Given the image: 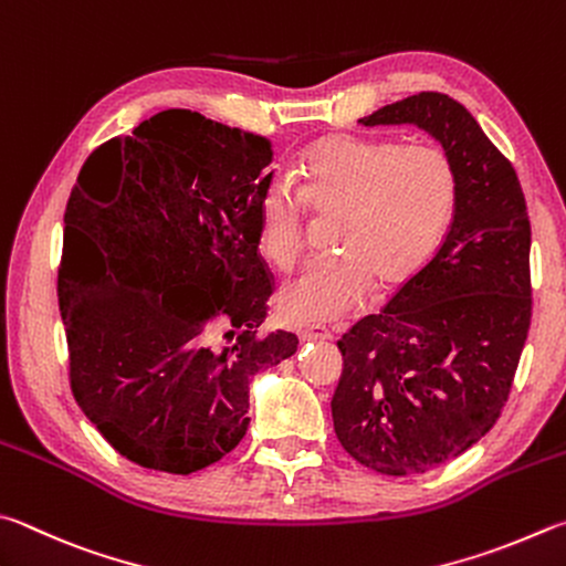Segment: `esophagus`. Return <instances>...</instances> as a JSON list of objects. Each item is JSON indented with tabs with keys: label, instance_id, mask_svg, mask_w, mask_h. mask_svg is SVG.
Returning a JSON list of instances; mask_svg holds the SVG:
<instances>
[{
	"label": "esophagus",
	"instance_id": "esophagus-1",
	"mask_svg": "<svg viewBox=\"0 0 566 566\" xmlns=\"http://www.w3.org/2000/svg\"><path fill=\"white\" fill-rule=\"evenodd\" d=\"M302 344H310V342H326V338H332V332H326L324 326H310L304 328V332L300 334Z\"/></svg>",
	"mask_w": 566,
	"mask_h": 566
}]
</instances>
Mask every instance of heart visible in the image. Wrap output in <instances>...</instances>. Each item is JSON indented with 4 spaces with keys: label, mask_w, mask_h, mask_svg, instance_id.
<instances>
[{
    "label": "heart",
    "mask_w": 566,
    "mask_h": 566,
    "mask_svg": "<svg viewBox=\"0 0 566 566\" xmlns=\"http://www.w3.org/2000/svg\"><path fill=\"white\" fill-rule=\"evenodd\" d=\"M306 208L334 218L332 250L284 286L280 316L306 326L358 312L374 284L394 292L423 270L458 208V170L436 146H398L348 133L324 136L296 166ZM260 242L280 270L304 250L302 202L282 180L262 192Z\"/></svg>",
    "instance_id": "1"
}]
</instances>
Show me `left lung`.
Masks as SVG:
<instances>
[{
    "label": "left lung",
    "mask_w": 566,
    "mask_h": 566,
    "mask_svg": "<svg viewBox=\"0 0 566 566\" xmlns=\"http://www.w3.org/2000/svg\"><path fill=\"white\" fill-rule=\"evenodd\" d=\"M358 123L426 130L460 182L433 260L338 342V443L400 478L462 455L500 418L530 332L532 230L515 168L455 98L423 91Z\"/></svg>",
    "instance_id": "obj_1"
}]
</instances>
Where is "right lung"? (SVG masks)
<instances>
[{"label":"right lung","instance_id":"add662e5","mask_svg":"<svg viewBox=\"0 0 566 566\" xmlns=\"http://www.w3.org/2000/svg\"><path fill=\"white\" fill-rule=\"evenodd\" d=\"M270 140L188 108L94 150L64 214L59 310L71 390L140 468L190 475L248 433L250 384L296 352L260 336Z\"/></svg>","mask_w":566,"mask_h":566}]
</instances>
